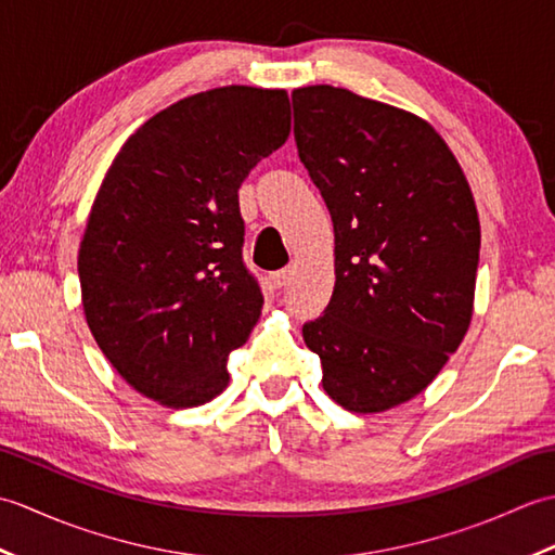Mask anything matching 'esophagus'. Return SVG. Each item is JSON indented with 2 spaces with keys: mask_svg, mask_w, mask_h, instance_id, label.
<instances>
[{
  "mask_svg": "<svg viewBox=\"0 0 555 555\" xmlns=\"http://www.w3.org/2000/svg\"><path fill=\"white\" fill-rule=\"evenodd\" d=\"M291 274H293V269H291V267H286V269H279V271H274V274H271V284H274L276 288L286 286L288 281H291Z\"/></svg>",
  "mask_w": 555,
  "mask_h": 555,
  "instance_id": "34e87169",
  "label": "esophagus"
}]
</instances>
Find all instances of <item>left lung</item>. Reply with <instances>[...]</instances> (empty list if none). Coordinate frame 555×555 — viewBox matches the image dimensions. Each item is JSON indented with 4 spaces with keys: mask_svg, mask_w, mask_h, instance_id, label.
I'll list each match as a JSON object with an SVG mask.
<instances>
[{
    "mask_svg": "<svg viewBox=\"0 0 555 555\" xmlns=\"http://www.w3.org/2000/svg\"><path fill=\"white\" fill-rule=\"evenodd\" d=\"M300 162L334 221L336 286L302 338L350 412L427 388L473 320L479 217L453 152L405 109L334 86L293 90Z\"/></svg>",
    "mask_w": 555,
    "mask_h": 555,
    "instance_id": "1",
    "label": "left lung"
}]
</instances>
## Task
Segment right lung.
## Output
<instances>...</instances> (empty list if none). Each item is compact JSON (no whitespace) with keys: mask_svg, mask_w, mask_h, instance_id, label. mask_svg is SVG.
I'll use <instances>...</instances> for the list:
<instances>
[{"mask_svg":"<svg viewBox=\"0 0 555 555\" xmlns=\"http://www.w3.org/2000/svg\"><path fill=\"white\" fill-rule=\"evenodd\" d=\"M288 133L286 90L227 86L162 109L112 162L78 276L92 336L138 393L195 408L229 386V352L264 302L243 264L238 188Z\"/></svg>","mask_w":555,"mask_h":555,"instance_id":"add662e5","label":"right lung"}]
</instances>
